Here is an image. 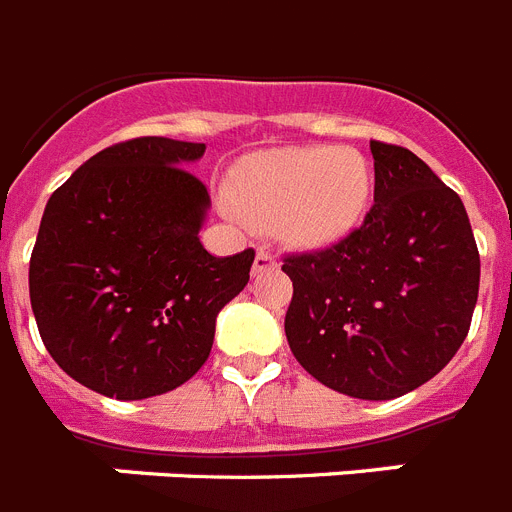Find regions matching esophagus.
I'll return each mask as SVG.
<instances>
[{
    "label": "esophagus",
    "mask_w": 512,
    "mask_h": 512,
    "mask_svg": "<svg viewBox=\"0 0 512 512\" xmlns=\"http://www.w3.org/2000/svg\"><path fill=\"white\" fill-rule=\"evenodd\" d=\"M279 261L274 259L272 251H266V248H259L256 251V259H253V274H261V272H272L277 269Z\"/></svg>",
    "instance_id": "1"
}]
</instances>
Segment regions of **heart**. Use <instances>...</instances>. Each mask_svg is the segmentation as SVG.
I'll return each instance as SVG.
<instances>
[{
    "mask_svg": "<svg viewBox=\"0 0 512 512\" xmlns=\"http://www.w3.org/2000/svg\"><path fill=\"white\" fill-rule=\"evenodd\" d=\"M373 196L368 160L339 147H298L251 157L238 170L233 199L240 214L277 222L300 248L339 243L362 222Z\"/></svg>",
    "mask_w": 512,
    "mask_h": 512,
    "instance_id": "heart-1",
    "label": "heart"
}]
</instances>
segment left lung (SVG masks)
<instances>
[{"mask_svg":"<svg viewBox=\"0 0 512 512\" xmlns=\"http://www.w3.org/2000/svg\"><path fill=\"white\" fill-rule=\"evenodd\" d=\"M375 204L334 246L292 253L285 334L295 360L352 399L388 401L440 373L464 344L479 251L461 196L414 152L370 142Z\"/></svg>","mask_w":512,"mask_h":512,"instance_id":"8db88e82","label":"left lung"}]
</instances>
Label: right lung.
<instances>
[{
  "label": "right lung",
  "mask_w": 512,
  "mask_h": 512,
  "mask_svg": "<svg viewBox=\"0 0 512 512\" xmlns=\"http://www.w3.org/2000/svg\"><path fill=\"white\" fill-rule=\"evenodd\" d=\"M204 144L139 137L100 150L51 194L30 256V305L69 378L121 401L202 368L217 313L248 285L253 248L212 256Z\"/></svg>",
  "instance_id": "obj_1"
}]
</instances>
